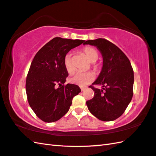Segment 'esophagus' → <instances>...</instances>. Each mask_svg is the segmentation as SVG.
<instances>
[{"label": "esophagus", "instance_id": "obj_1", "mask_svg": "<svg viewBox=\"0 0 156 156\" xmlns=\"http://www.w3.org/2000/svg\"><path fill=\"white\" fill-rule=\"evenodd\" d=\"M80 89H81V91H83V90H84V89H85V87H81V86H80Z\"/></svg>", "mask_w": 156, "mask_h": 156}]
</instances>
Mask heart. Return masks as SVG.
Returning <instances> with one entry per match:
<instances>
[{
    "mask_svg": "<svg viewBox=\"0 0 156 156\" xmlns=\"http://www.w3.org/2000/svg\"><path fill=\"white\" fill-rule=\"evenodd\" d=\"M82 52L85 54L87 56L89 61L92 62L91 67L94 71H98L100 69V66L99 64H97L95 62L98 58V52L97 50L93 47L87 46L82 49ZM64 66L66 72L69 74L73 73L75 71V66L73 63L71 59V55L70 54L66 55L64 58ZM95 79V75L91 72H78L75 73L72 77L70 79V81L72 83L78 85L79 86H84L91 82L93 81Z\"/></svg>",
    "mask_w": 156,
    "mask_h": 156,
    "instance_id": "b5f03b06",
    "label": "heart"
}]
</instances>
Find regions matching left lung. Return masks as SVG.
Returning <instances> with one entry per match:
<instances>
[{"label": "left lung", "mask_w": 156, "mask_h": 156, "mask_svg": "<svg viewBox=\"0 0 156 156\" xmlns=\"http://www.w3.org/2000/svg\"><path fill=\"white\" fill-rule=\"evenodd\" d=\"M83 44L95 46L103 56L99 77L90 85L94 96L86 101L90 112L100 120L112 121L125 112L133 95L134 73L129 59L119 47L104 38L87 40Z\"/></svg>", "instance_id": "1"}]
</instances>
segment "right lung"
Returning a JSON list of instances; mask_svg holds the SVG:
<instances>
[{"instance_id":"right-lung-1","label":"right lung","mask_w":156,"mask_h":156,"mask_svg":"<svg viewBox=\"0 0 156 156\" xmlns=\"http://www.w3.org/2000/svg\"><path fill=\"white\" fill-rule=\"evenodd\" d=\"M84 42L56 37L35 55L27 75L25 90L30 107L44 122H53L61 119L69 111L73 98L81 91L77 85H64L69 75L64 58L70 50Z\"/></svg>"}]
</instances>
